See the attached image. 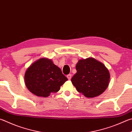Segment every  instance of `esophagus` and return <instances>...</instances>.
Instances as JSON below:
<instances>
[{"label":"esophagus","instance_id":"1","mask_svg":"<svg viewBox=\"0 0 132 132\" xmlns=\"http://www.w3.org/2000/svg\"><path fill=\"white\" fill-rule=\"evenodd\" d=\"M71 76H72V75H71V74H68V76H67V77H68V80H71Z\"/></svg>","mask_w":132,"mask_h":132}]
</instances>
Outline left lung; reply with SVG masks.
I'll return each instance as SVG.
<instances>
[{
  "label": "left lung",
  "instance_id": "1",
  "mask_svg": "<svg viewBox=\"0 0 132 132\" xmlns=\"http://www.w3.org/2000/svg\"><path fill=\"white\" fill-rule=\"evenodd\" d=\"M76 68L77 73L71 81L78 92L92 98L101 95L106 89L110 73L101 62L92 58L81 59Z\"/></svg>",
  "mask_w": 132,
  "mask_h": 132
}]
</instances>
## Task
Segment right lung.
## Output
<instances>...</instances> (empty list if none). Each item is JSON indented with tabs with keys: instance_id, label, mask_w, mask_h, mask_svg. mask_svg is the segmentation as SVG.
Returning a JSON list of instances; mask_svg holds the SVG:
<instances>
[{
	"instance_id": "right-lung-1",
	"label": "right lung",
	"mask_w": 132,
	"mask_h": 132,
	"mask_svg": "<svg viewBox=\"0 0 132 132\" xmlns=\"http://www.w3.org/2000/svg\"><path fill=\"white\" fill-rule=\"evenodd\" d=\"M68 80L61 69L51 59L41 58L31 64L25 74L26 87L33 94L48 97L52 92H57Z\"/></svg>"
}]
</instances>
